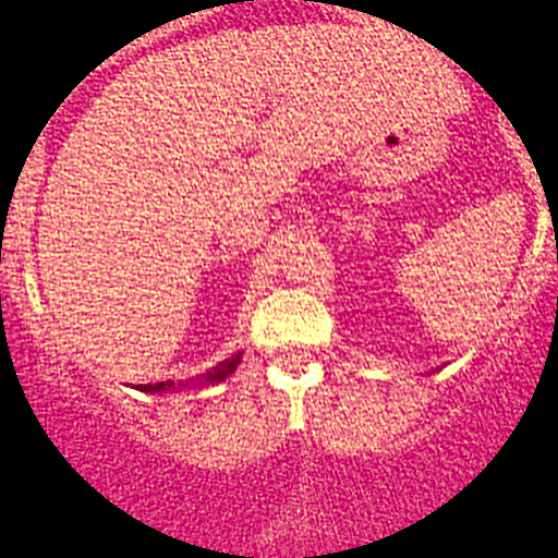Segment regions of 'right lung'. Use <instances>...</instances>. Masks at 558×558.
<instances>
[{"label":"right lung","mask_w":558,"mask_h":558,"mask_svg":"<svg viewBox=\"0 0 558 558\" xmlns=\"http://www.w3.org/2000/svg\"><path fill=\"white\" fill-rule=\"evenodd\" d=\"M238 364H240V353H238V356L227 359V362H221L218 367H213L210 373L205 375V380H207V384H218V380H223L227 375H232ZM172 386H174L172 380H165V384H145V386H137V388H140V391H167V388H172Z\"/></svg>","instance_id":"add662e5"}]
</instances>
